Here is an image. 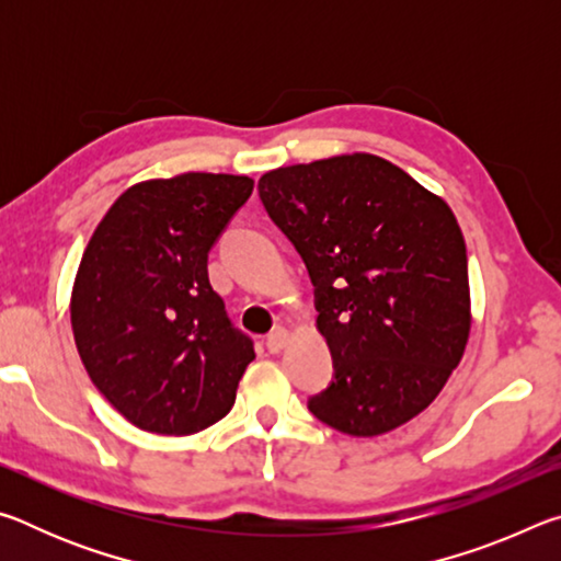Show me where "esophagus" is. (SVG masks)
Listing matches in <instances>:
<instances>
[{"label": "esophagus", "instance_id": "esophagus-1", "mask_svg": "<svg viewBox=\"0 0 561 561\" xmlns=\"http://www.w3.org/2000/svg\"><path fill=\"white\" fill-rule=\"evenodd\" d=\"M287 341H289V331L284 329V327H277L272 331V334L267 336V348L272 351V354H279V351L287 346Z\"/></svg>", "mask_w": 561, "mask_h": 561}]
</instances>
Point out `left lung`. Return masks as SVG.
<instances>
[{
  "label": "left lung",
  "mask_w": 561,
  "mask_h": 561,
  "mask_svg": "<svg viewBox=\"0 0 561 561\" xmlns=\"http://www.w3.org/2000/svg\"><path fill=\"white\" fill-rule=\"evenodd\" d=\"M260 197L307 264L334 381L309 398L356 438L423 413L470 336L468 254L443 197L371 153L270 170Z\"/></svg>",
  "instance_id": "8db88e82"
}]
</instances>
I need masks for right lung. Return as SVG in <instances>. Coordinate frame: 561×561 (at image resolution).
<instances>
[{"mask_svg":"<svg viewBox=\"0 0 561 561\" xmlns=\"http://www.w3.org/2000/svg\"><path fill=\"white\" fill-rule=\"evenodd\" d=\"M254 180L183 173L128 187L76 272L71 329L93 386L136 428L193 435L230 413L252 341L225 314L207 252Z\"/></svg>","mask_w":561,"mask_h":561,"instance_id":"obj_1","label":"right lung"}]
</instances>
